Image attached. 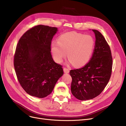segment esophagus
Wrapping results in <instances>:
<instances>
[{
	"label": "esophagus",
	"instance_id": "1",
	"mask_svg": "<svg viewBox=\"0 0 126 126\" xmlns=\"http://www.w3.org/2000/svg\"><path fill=\"white\" fill-rule=\"evenodd\" d=\"M63 70H64V72H65V73L66 74H68L69 72V69L67 68H66V67H64L63 68Z\"/></svg>",
	"mask_w": 126,
	"mask_h": 126
}]
</instances>
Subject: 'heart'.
I'll use <instances>...</instances> for the list:
<instances>
[{
	"label": "heart",
	"instance_id": "heart-1",
	"mask_svg": "<svg viewBox=\"0 0 126 126\" xmlns=\"http://www.w3.org/2000/svg\"><path fill=\"white\" fill-rule=\"evenodd\" d=\"M94 46L95 41L92 36L72 32L61 35L58 42H52L51 51L57 62H62L67 52L70 62L76 66H81L90 60Z\"/></svg>",
	"mask_w": 126,
	"mask_h": 126
}]
</instances>
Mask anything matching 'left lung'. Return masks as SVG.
Here are the masks:
<instances>
[{"instance_id":"obj_1","label":"left lung","mask_w":126,"mask_h":126,"mask_svg":"<svg viewBox=\"0 0 126 126\" xmlns=\"http://www.w3.org/2000/svg\"><path fill=\"white\" fill-rule=\"evenodd\" d=\"M95 42L89 62L82 68L70 71L71 91L81 101L91 100L101 94L111 77L112 57L110 46L101 33L92 30Z\"/></svg>"}]
</instances>
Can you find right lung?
Segmentation results:
<instances>
[{
  "label": "right lung",
  "mask_w": 126,
  "mask_h": 126,
  "mask_svg": "<svg viewBox=\"0 0 126 126\" xmlns=\"http://www.w3.org/2000/svg\"><path fill=\"white\" fill-rule=\"evenodd\" d=\"M58 29L38 25L26 31L19 39L14 58L18 80L29 94L43 98L50 94L63 75L62 66L51 55L52 39Z\"/></svg>",
  "instance_id": "1"
}]
</instances>
